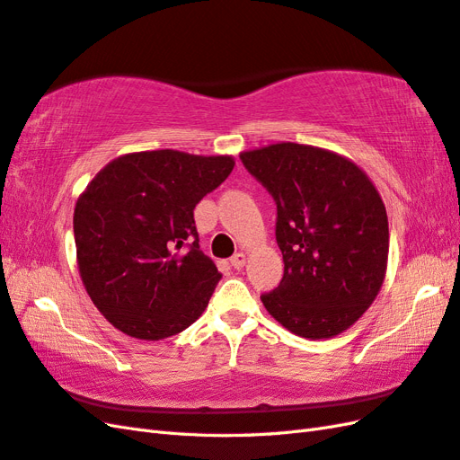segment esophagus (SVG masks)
<instances>
[{"label":"esophagus","mask_w":460,"mask_h":460,"mask_svg":"<svg viewBox=\"0 0 460 460\" xmlns=\"http://www.w3.org/2000/svg\"><path fill=\"white\" fill-rule=\"evenodd\" d=\"M230 265L235 269V270H240V269H243V265H245V253H235L232 259H230Z\"/></svg>","instance_id":"34e87169"}]
</instances>
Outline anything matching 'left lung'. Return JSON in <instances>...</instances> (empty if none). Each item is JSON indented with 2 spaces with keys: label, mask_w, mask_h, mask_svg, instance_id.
I'll list each match as a JSON object with an SVG mask.
<instances>
[{
  "label": "left lung",
  "mask_w": 460,
  "mask_h": 460,
  "mask_svg": "<svg viewBox=\"0 0 460 460\" xmlns=\"http://www.w3.org/2000/svg\"><path fill=\"white\" fill-rule=\"evenodd\" d=\"M240 158L277 203L284 277L261 302L297 337H337L367 312L387 272L377 188L350 158L314 145L275 143Z\"/></svg>",
  "instance_id": "8db88e82"
}]
</instances>
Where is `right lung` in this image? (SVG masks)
Here are the masks:
<instances>
[{
  "mask_svg": "<svg viewBox=\"0 0 460 460\" xmlns=\"http://www.w3.org/2000/svg\"><path fill=\"white\" fill-rule=\"evenodd\" d=\"M234 164L230 155L129 153L108 163L79 195V275L118 331L160 341L201 317L222 275L199 250L193 208Z\"/></svg>",
  "mask_w": 460,
  "mask_h": 460,
  "instance_id": "right-lung-1",
  "label": "right lung"
}]
</instances>
